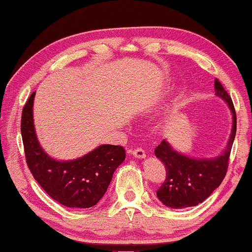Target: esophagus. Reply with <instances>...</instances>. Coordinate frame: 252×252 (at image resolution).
Here are the masks:
<instances>
[{
    "label": "esophagus",
    "instance_id": "34e87169",
    "mask_svg": "<svg viewBox=\"0 0 252 252\" xmlns=\"http://www.w3.org/2000/svg\"><path fill=\"white\" fill-rule=\"evenodd\" d=\"M131 154L133 157L139 158V159H144V158H146V152L142 150V148H135V150H132Z\"/></svg>",
    "mask_w": 252,
    "mask_h": 252
}]
</instances>
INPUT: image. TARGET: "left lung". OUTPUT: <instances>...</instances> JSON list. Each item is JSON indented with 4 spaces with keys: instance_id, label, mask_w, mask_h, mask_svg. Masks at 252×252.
I'll return each instance as SVG.
<instances>
[{
    "instance_id": "8db88e82",
    "label": "left lung",
    "mask_w": 252,
    "mask_h": 252,
    "mask_svg": "<svg viewBox=\"0 0 252 252\" xmlns=\"http://www.w3.org/2000/svg\"><path fill=\"white\" fill-rule=\"evenodd\" d=\"M215 93L222 98L232 113V128L225 150L212 159H195L179 153L166 140L155 148V155L166 167V180L158 189L157 196L172 209L197 206L221 185L229 166V157L236 135V112L230 95L215 79Z\"/></svg>"
}]
</instances>
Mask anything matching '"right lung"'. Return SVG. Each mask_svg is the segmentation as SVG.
<instances>
[{"mask_svg": "<svg viewBox=\"0 0 252 252\" xmlns=\"http://www.w3.org/2000/svg\"><path fill=\"white\" fill-rule=\"evenodd\" d=\"M35 93L22 111L21 133L27 164L46 194L67 208H91L104 196L113 173L126 154L121 146L100 145L82 158L69 161L50 158L35 132L32 106Z\"/></svg>", "mask_w": 252, "mask_h": 252, "instance_id": "add662e5", "label": "right lung"}]
</instances>
